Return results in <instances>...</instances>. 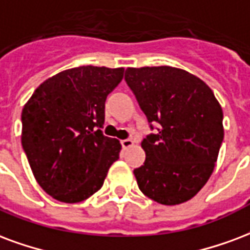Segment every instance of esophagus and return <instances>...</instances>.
<instances>
[{
	"mask_svg": "<svg viewBox=\"0 0 250 250\" xmlns=\"http://www.w3.org/2000/svg\"><path fill=\"white\" fill-rule=\"evenodd\" d=\"M120 143H122V147H123V148L127 149V148H130V147H132V146H134V140H132V139H125V140H122Z\"/></svg>",
	"mask_w": 250,
	"mask_h": 250,
	"instance_id": "1",
	"label": "esophagus"
}]
</instances>
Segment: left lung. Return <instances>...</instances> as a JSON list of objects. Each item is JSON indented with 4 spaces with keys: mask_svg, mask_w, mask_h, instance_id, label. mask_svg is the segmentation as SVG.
Masks as SVG:
<instances>
[{
    "mask_svg": "<svg viewBox=\"0 0 250 250\" xmlns=\"http://www.w3.org/2000/svg\"><path fill=\"white\" fill-rule=\"evenodd\" d=\"M125 79L149 123H159L158 134L142 142L146 160L134 169L139 189L159 204L191 200L212 175L224 139L213 91L171 66L128 67Z\"/></svg>",
    "mask_w": 250,
    "mask_h": 250,
    "instance_id": "left-lung-1",
    "label": "left lung"
}]
</instances>
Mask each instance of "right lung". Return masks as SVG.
I'll list each match as a JSON object with an SVG mask.
<instances>
[{
	"label": "right lung",
	"instance_id": "obj_1",
	"mask_svg": "<svg viewBox=\"0 0 250 250\" xmlns=\"http://www.w3.org/2000/svg\"><path fill=\"white\" fill-rule=\"evenodd\" d=\"M123 74V67L68 68L41 83L23 106L22 147L37 183L55 200L88 199L119 159V140L101 128L107 95Z\"/></svg>",
	"mask_w": 250,
	"mask_h": 250
}]
</instances>
